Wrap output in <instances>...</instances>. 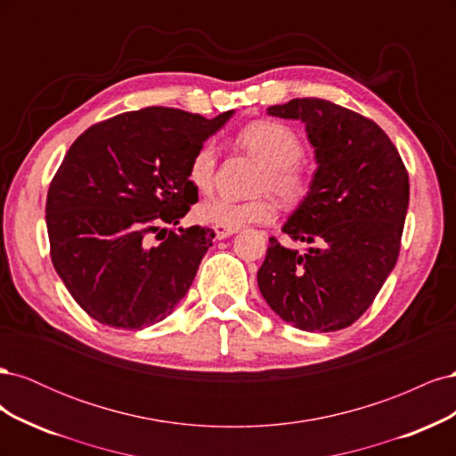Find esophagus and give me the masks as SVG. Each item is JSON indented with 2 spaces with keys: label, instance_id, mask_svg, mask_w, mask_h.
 <instances>
[{
  "label": "esophagus",
  "instance_id": "34e87169",
  "mask_svg": "<svg viewBox=\"0 0 456 456\" xmlns=\"http://www.w3.org/2000/svg\"><path fill=\"white\" fill-rule=\"evenodd\" d=\"M238 228H224V226H215V236L216 240H224V238H230L232 233H236Z\"/></svg>",
  "mask_w": 456,
  "mask_h": 456
}]
</instances>
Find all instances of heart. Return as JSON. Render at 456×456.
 Returning a JSON list of instances; mask_svg holds the SVG:
<instances>
[{
    "mask_svg": "<svg viewBox=\"0 0 456 456\" xmlns=\"http://www.w3.org/2000/svg\"><path fill=\"white\" fill-rule=\"evenodd\" d=\"M238 144L262 163L253 190L260 191L251 200L236 201L224 196L211 198L198 207V216L205 223L241 228L245 224H265L275 215L273 194L281 203L297 207L306 201L314 176L305 163V142L300 134L281 121L260 119L245 126L238 136ZM216 171V146L203 142L188 163V181L198 191L213 188Z\"/></svg>",
    "mask_w": 456,
    "mask_h": 456,
    "instance_id": "b5f03b06",
    "label": "heart"
}]
</instances>
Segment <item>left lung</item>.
<instances>
[{"label": "left lung", "mask_w": 456, "mask_h": 456, "mask_svg": "<svg viewBox=\"0 0 456 456\" xmlns=\"http://www.w3.org/2000/svg\"><path fill=\"white\" fill-rule=\"evenodd\" d=\"M270 116L300 119L317 171L306 201L281 228L300 253L270 238L256 273L268 306L302 330L360 320L394 270L409 207V175L375 121L323 99H293Z\"/></svg>", "instance_id": "obj_1"}]
</instances>
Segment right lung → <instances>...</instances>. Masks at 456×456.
I'll return each instance as SVG.
<instances>
[{
  "label": "right lung",
  "instance_id": "1",
  "mask_svg": "<svg viewBox=\"0 0 456 456\" xmlns=\"http://www.w3.org/2000/svg\"><path fill=\"white\" fill-rule=\"evenodd\" d=\"M232 114L148 106L94 123L66 151L47 191L51 260L93 320L144 329L188 293L215 238L175 228L198 201L188 163Z\"/></svg>",
  "mask_w": 456,
  "mask_h": 456
}]
</instances>
